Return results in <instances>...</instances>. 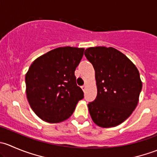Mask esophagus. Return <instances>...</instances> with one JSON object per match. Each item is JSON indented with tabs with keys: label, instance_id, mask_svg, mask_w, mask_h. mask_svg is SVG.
Listing matches in <instances>:
<instances>
[{
	"label": "esophagus",
	"instance_id": "esophagus-1",
	"mask_svg": "<svg viewBox=\"0 0 157 157\" xmlns=\"http://www.w3.org/2000/svg\"><path fill=\"white\" fill-rule=\"evenodd\" d=\"M81 88H82V90H83V91H84V90H85V89H86V85H83V86H81Z\"/></svg>",
	"mask_w": 157,
	"mask_h": 157
}]
</instances>
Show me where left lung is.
<instances>
[{
    "mask_svg": "<svg viewBox=\"0 0 157 157\" xmlns=\"http://www.w3.org/2000/svg\"><path fill=\"white\" fill-rule=\"evenodd\" d=\"M84 55L95 70L97 96L88 104L95 124L102 128L118 125L131 115L142 89L136 66L117 49L91 47Z\"/></svg>",
    "mask_w": 157,
    "mask_h": 157,
    "instance_id": "8db88e82",
    "label": "left lung"
}]
</instances>
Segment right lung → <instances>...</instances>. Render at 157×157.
<instances>
[{
  "label": "right lung",
  "instance_id": "add662e5",
  "mask_svg": "<svg viewBox=\"0 0 157 157\" xmlns=\"http://www.w3.org/2000/svg\"><path fill=\"white\" fill-rule=\"evenodd\" d=\"M84 48L60 47L36 58L26 74V92L33 112L43 121L58 123L74 112L83 92L74 71Z\"/></svg>",
  "mask_w": 157,
  "mask_h": 157
}]
</instances>
